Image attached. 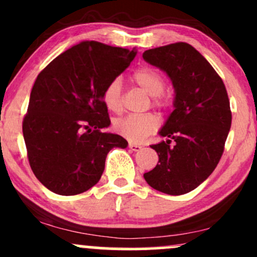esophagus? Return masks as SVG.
<instances>
[{"instance_id": "esophagus-1", "label": "esophagus", "mask_w": 257, "mask_h": 257, "mask_svg": "<svg viewBox=\"0 0 257 257\" xmlns=\"http://www.w3.org/2000/svg\"><path fill=\"white\" fill-rule=\"evenodd\" d=\"M142 145L139 144H134V143H129V149H131L132 151H138L142 149Z\"/></svg>"}]
</instances>
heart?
Listing matches in <instances>:
<instances>
[{
    "label": "heart",
    "mask_w": 257,
    "mask_h": 257,
    "mask_svg": "<svg viewBox=\"0 0 257 257\" xmlns=\"http://www.w3.org/2000/svg\"><path fill=\"white\" fill-rule=\"evenodd\" d=\"M133 80L154 99L155 106H165L166 99L163 97L165 88L164 77L151 67H142L133 74ZM103 103L110 112H119L123 107L121 101V82L114 79L104 87L102 93ZM159 120L153 114H129L114 121V129L118 134L129 142L139 143L158 129Z\"/></svg>",
    "instance_id": "obj_1"
}]
</instances>
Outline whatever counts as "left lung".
I'll use <instances>...</instances> for the list:
<instances>
[{
	"instance_id": "1",
	"label": "left lung",
	"mask_w": 257,
	"mask_h": 257,
	"mask_svg": "<svg viewBox=\"0 0 257 257\" xmlns=\"http://www.w3.org/2000/svg\"><path fill=\"white\" fill-rule=\"evenodd\" d=\"M143 59L164 71L175 90L174 110L159 131L167 139L151 145L159 163L144 178L160 192L185 194L219 163L231 125L228 93L212 65L187 43L149 49Z\"/></svg>"
}]
</instances>
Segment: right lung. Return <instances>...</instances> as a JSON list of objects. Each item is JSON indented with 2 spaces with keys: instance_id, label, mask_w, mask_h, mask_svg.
<instances>
[{
  "instance_id": "1",
  "label": "right lung",
  "mask_w": 257,
  "mask_h": 257,
  "mask_svg": "<svg viewBox=\"0 0 257 257\" xmlns=\"http://www.w3.org/2000/svg\"><path fill=\"white\" fill-rule=\"evenodd\" d=\"M137 53L85 40L38 75L23 137L34 175L51 192L74 196L90 190L103 174L107 154L128 147L123 137L102 132L110 125L102 93Z\"/></svg>"
}]
</instances>
